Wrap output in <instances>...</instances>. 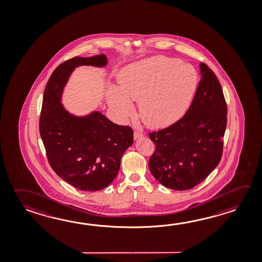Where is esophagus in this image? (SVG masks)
Segmentation results:
<instances>
[{
	"label": "esophagus",
	"instance_id": "esophagus-1",
	"mask_svg": "<svg viewBox=\"0 0 262 262\" xmlns=\"http://www.w3.org/2000/svg\"><path fill=\"white\" fill-rule=\"evenodd\" d=\"M142 137H143V134H142V133H140V132H134V140H138V139L142 138Z\"/></svg>",
	"mask_w": 262,
	"mask_h": 262
}]
</instances>
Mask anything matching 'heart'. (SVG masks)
I'll return each instance as SVG.
<instances>
[{"label":"heart","mask_w":262,"mask_h":262,"mask_svg":"<svg viewBox=\"0 0 262 262\" xmlns=\"http://www.w3.org/2000/svg\"><path fill=\"white\" fill-rule=\"evenodd\" d=\"M193 66L175 58L155 56L128 64L120 72L119 87L107 90V103L121 121L134 112L150 128H163L186 111L198 86Z\"/></svg>","instance_id":"heart-1"}]
</instances>
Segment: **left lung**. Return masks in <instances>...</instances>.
<instances>
[{"label":"left lung","instance_id":"left-lung-1","mask_svg":"<svg viewBox=\"0 0 262 262\" xmlns=\"http://www.w3.org/2000/svg\"><path fill=\"white\" fill-rule=\"evenodd\" d=\"M201 80L183 119L149 135L156 152L149 169L165 187L183 191L202 183L220 163L227 105L216 75L200 63Z\"/></svg>","mask_w":262,"mask_h":262}]
</instances>
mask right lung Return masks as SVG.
<instances>
[{
	"mask_svg": "<svg viewBox=\"0 0 262 262\" xmlns=\"http://www.w3.org/2000/svg\"><path fill=\"white\" fill-rule=\"evenodd\" d=\"M104 55L76 56L59 64L45 87L40 134L50 165L60 178L88 192L103 190L117 177L121 158L134 143V132L94 110L84 116L69 113L62 102L64 88L81 66L104 68Z\"/></svg>",
	"mask_w": 262,
	"mask_h": 262,
	"instance_id": "1",
	"label": "right lung"
}]
</instances>
